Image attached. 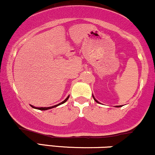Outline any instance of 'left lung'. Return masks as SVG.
<instances>
[{"label":"left lung","mask_w":155,"mask_h":155,"mask_svg":"<svg viewBox=\"0 0 155 155\" xmlns=\"http://www.w3.org/2000/svg\"><path fill=\"white\" fill-rule=\"evenodd\" d=\"M92 97H93V99H94V100H95V101H96V102H97V103H99L98 101H97L96 100V99L95 98V97H94V95H92ZM121 106H116V107H121Z\"/></svg>","instance_id":"1"}]
</instances>
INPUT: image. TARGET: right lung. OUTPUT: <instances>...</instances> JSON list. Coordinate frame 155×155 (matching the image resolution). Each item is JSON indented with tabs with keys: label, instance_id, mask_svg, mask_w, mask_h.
I'll use <instances>...</instances> for the list:
<instances>
[{
	"label": "right lung",
	"instance_id": "obj_1",
	"mask_svg": "<svg viewBox=\"0 0 155 155\" xmlns=\"http://www.w3.org/2000/svg\"><path fill=\"white\" fill-rule=\"evenodd\" d=\"M69 96H70V95H68V97H66V98H65V100H64V101H63V102L60 103V104H58V105H55V106H50V107H40V108H38V107H35V106H32V105H31V106H32V107H33V108H36V109H38V110H41V111H44V110H48V109H50V108H52L57 107V106H60V105L63 104H64V103H65V102H66V101H68V98H69Z\"/></svg>",
	"mask_w": 155,
	"mask_h": 155
}]
</instances>
